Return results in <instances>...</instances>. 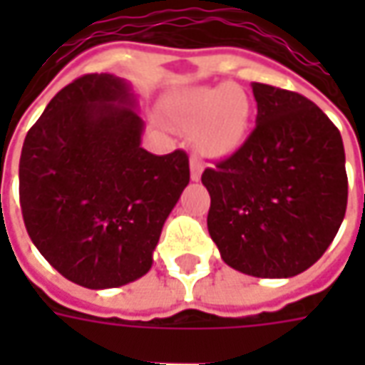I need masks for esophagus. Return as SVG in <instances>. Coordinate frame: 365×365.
Masks as SVG:
<instances>
[{"label": "esophagus", "instance_id": "obj_1", "mask_svg": "<svg viewBox=\"0 0 365 365\" xmlns=\"http://www.w3.org/2000/svg\"><path fill=\"white\" fill-rule=\"evenodd\" d=\"M190 170L191 180H193V182H199V180H201V174H203V162H201V158L195 156V154L190 158Z\"/></svg>", "mask_w": 365, "mask_h": 365}]
</instances>
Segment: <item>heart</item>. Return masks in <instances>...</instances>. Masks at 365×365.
I'll return each instance as SVG.
<instances>
[{"label":"heart","instance_id":"heart-1","mask_svg":"<svg viewBox=\"0 0 365 365\" xmlns=\"http://www.w3.org/2000/svg\"><path fill=\"white\" fill-rule=\"evenodd\" d=\"M164 109L174 125L195 130L199 148L215 158H227L246 143L252 119L248 93L230 83L178 90L166 97Z\"/></svg>","mask_w":365,"mask_h":365}]
</instances>
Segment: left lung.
Segmentation results:
<instances>
[{"instance_id":"8db88e82","label":"left lung","mask_w":365,"mask_h":365,"mask_svg":"<svg viewBox=\"0 0 365 365\" xmlns=\"http://www.w3.org/2000/svg\"><path fill=\"white\" fill-rule=\"evenodd\" d=\"M252 91V135L201 175L211 195L207 229L230 268L293 277L321 258L342 225L344 144L311 99L268 83Z\"/></svg>"}]
</instances>
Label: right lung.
I'll use <instances>...</instances> for the list:
<instances>
[{
    "instance_id": "obj_1",
    "label": "right lung",
    "mask_w": 365,
    "mask_h": 365,
    "mask_svg": "<svg viewBox=\"0 0 365 365\" xmlns=\"http://www.w3.org/2000/svg\"><path fill=\"white\" fill-rule=\"evenodd\" d=\"M130 83L86 74L52 97L25 136L19 201L33 245L70 282L119 287L152 268L168 215L190 183L183 150L140 146Z\"/></svg>"
}]
</instances>
